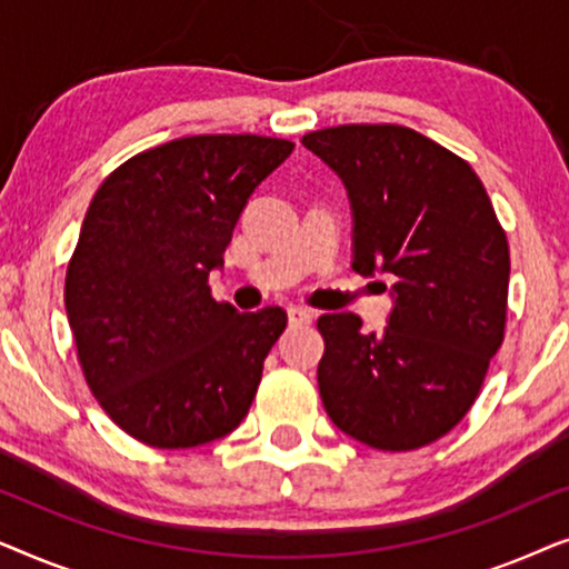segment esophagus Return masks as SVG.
I'll return each mask as SVG.
<instances>
[{"label": "esophagus", "instance_id": "34e87169", "mask_svg": "<svg viewBox=\"0 0 569 569\" xmlns=\"http://www.w3.org/2000/svg\"><path fill=\"white\" fill-rule=\"evenodd\" d=\"M287 316H290L292 326H302V323H313L316 310H310L306 306H290L287 308Z\"/></svg>", "mask_w": 569, "mask_h": 569}]
</instances>
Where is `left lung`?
Instances as JSON below:
<instances>
[{"label":"left lung","instance_id":"obj_1","mask_svg":"<svg viewBox=\"0 0 569 569\" xmlns=\"http://www.w3.org/2000/svg\"><path fill=\"white\" fill-rule=\"evenodd\" d=\"M302 144L345 183L352 269L396 277L380 333L318 318V391L331 422L378 450H415L469 415L505 339L510 248L469 162L399 123H345Z\"/></svg>","mask_w":569,"mask_h":569}]
</instances>
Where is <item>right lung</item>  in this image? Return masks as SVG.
Returning a JSON list of instances; mask_svg holds the SVG:
<instances>
[{"mask_svg": "<svg viewBox=\"0 0 569 569\" xmlns=\"http://www.w3.org/2000/svg\"><path fill=\"white\" fill-rule=\"evenodd\" d=\"M292 150L259 134L173 139L92 197L67 267V318L92 396L139 442L204 446L251 409L287 313H238L207 279L248 197Z\"/></svg>", "mask_w": 569, "mask_h": 569, "instance_id": "obj_1", "label": "right lung"}]
</instances>
